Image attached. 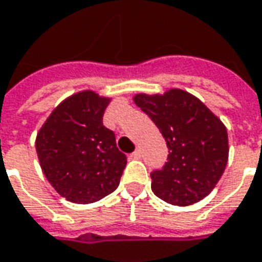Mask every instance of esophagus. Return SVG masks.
Returning <instances> with one entry per match:
<instances>
[{
    "instance_id": "obj_1",
    "label": "esophagus",
    "mask_w": 262,
    "mask_h": 262,
    "mask_svg": "<svg viewBox=\"0 0 262 262\" xmlns=\"http://www.w3.org/2000/svg\"><path fill=\"white\" fill-rule=\"evenodd\" d=\"M140 155H142V150H140V149H136V150H135V152H133V154L130 155L132 158H133V159H139V158H140Z\"/></svg>"
}]
</instances>
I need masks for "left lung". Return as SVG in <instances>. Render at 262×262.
Masks as SVG:
<instances>
[{
    "label": "left lung",
    "instance_id": "1",
    "mask_svg": "<svg viewBox=\"0 0 262 262\" xmlns=\"http://www.w3.org/2000/svg\"><path fill=\"white\" fill-rule=\"evenodd\" d=\"M135 103L166 140L168 159L150 173L152 191L162 201L192 205L215 188L228 161V133L195 96L172 89L163 96L138 94Z\"/></svg>",
    "mask_w": 262,
    "mask_h": 262
}]
</instances>
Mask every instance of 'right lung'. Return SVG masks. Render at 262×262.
Masks as SVG:
<instances>
[{"instance_id":"1","label":"right lung","mask_w":262,"mask_h":262,"mask_svg":"<svg viewBox=\"0 0 262 262\" xmlns=\"http://www.w3.org/2000/svg\"><path fill=\"white\" fill-rule=\"evenodd\" d=\"M108 99L94 92L74 94L58 104L37 135L42 172L63 198L92 204L116 189L126 155L113 130L103 126Z\"/></svg>"}]
</instances>
